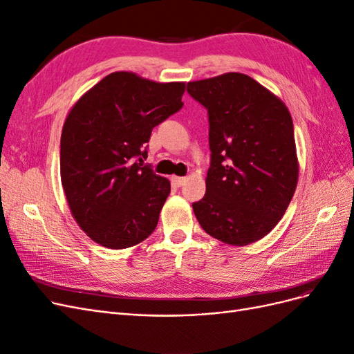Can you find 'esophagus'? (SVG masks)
Masks as SVG:
<instances>
[{
  "label": "esophagus",
  "mask_w": 354,
  "mask_h": 354,
  "mask_svg": "<svg viewBox=\"0 0 354 354\" xmlns=\"http://www.w3.org/2000/svg\"><path fill=\"white\" fill-rule=\"evenodd\" d=\"M171 181H173V185H176V186H183L186 181H187V178L186 177H177V176H173L171 177Z\"/></svg>",
  "instance_id": "34e87169"
}]
</instances>
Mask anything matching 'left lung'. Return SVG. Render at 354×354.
Here are the masks:
<instances>
[{"mask_svg": "<svg viewBox=\"0 0 354 354\" xmlns=\"http://www.w3.org/2000/svg\"><path fill=\"white\" fill-rule=\"evenodd\" d=\"M208 111L207 192L192 203L212 238L250 245L270 233L298 181L294 124L285 103L248 75L229 72L187 84Z\"/></svg>", "mask_w": 354, "mask_h": 354, "instance_id": "8db88e82", "label": "left lung"}]
</instances>
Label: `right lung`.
<instances>
[{
	"mask_svg": "<svg viewBox=\"0 0 354 354\" xmlns=\"http://www.w3.org/2000/svg\"><path fill=\"white\" fill-rule=\"evenodd\" d=\"M185 82L133 72L104 77L73 104L60 138V177L78 226L106 248L145 241L171 192L149 165L152 130L183 108Z\"/></svg>",
	"mask_w": 354,
	"mask_h": 354,
	"instance_id": "1",
	"label": "right lung"
}]
</instances>
